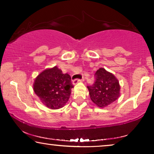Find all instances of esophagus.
<instances>
[{"mask_svg":"<svg viewBox=\"0 0 154 154\" xmlns=\"http://www.w3.org/2000/svg\"><path fill=\"white\" fill-rule=\"evenodd\" d=\"M84 80V79H74L73 80V84L74 85H76V84H77V83L78 82H81V81H83Z\"/></svg>","mask_w":154,"mask_h":154,"instance_id":"esophagus-1","label":"esophagus"}]
</instances>
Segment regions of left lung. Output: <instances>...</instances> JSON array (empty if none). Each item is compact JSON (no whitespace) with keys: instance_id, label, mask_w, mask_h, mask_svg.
Instances as JSON below:
<instances>
[{"instance_id":"left-lung-1","label":"left lung","mask_w":154,"mask_h":154,"mask_svg":"<svg viewBox=\"0 0 154 154\" xmlns=\"http://www.w3.org/2000/svg\"><path fill=\"white\" fill-rule=\"evenodd\" d=\"M95 82L87 86L92 101L98 107L110 105L120 95V85L113 74L104 68H100L95 74Z\"/></svg>"}]
</instances>
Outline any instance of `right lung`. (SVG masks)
<instances>
[{
	"instance_id": "add662e5",
	"label": "right lung",
	"mask_w": 154,
	"mask_h": 154,
	"mask_svg": "<svg viewBox=\"0 0 154 154\" xmlns=\"http://www.w3.org/2000/svg\"><path fill=\"white\" fill-rule=\"evenodd\" d=\"M71 77L57 66L47 69L35 78L33 89L40 101L49 109L62 108L69 100L73 88Z\"/></svg>"
}]
</instances>
